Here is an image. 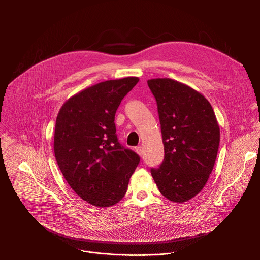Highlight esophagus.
Segmentation results:
<instances>
[{
  "instance_id": "obj_1",
  "label": "esophagus",
  "mask_w": 260,
  "mask_h": 260,
  "mask_svg": "<svg viewBox=\"0 0 260 260\" xmlns=\"http://www.w3.org/2000/svg\"><path fill=\"white\" fill-rule=\"evenodd\" d=\"M136 152H137L140 156H142V155H143V148H142L141 146L136 147Z\"/></svg>"
}]
</instances>
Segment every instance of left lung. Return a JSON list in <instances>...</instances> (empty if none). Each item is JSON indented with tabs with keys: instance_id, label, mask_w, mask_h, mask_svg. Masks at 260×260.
<instances>
[{
	"instance_id": "8db88e82",
	"label": "left lung",
	"mask_w": 260,
	"mask_h": 260,
	"mask_svg": "<svg viewBox=\"0 0 260 260\" xmlns=\"http://www.w3.org/2000/svg\"><path fill=\"white\" fill-rule=\"evenodd\" d=\"M159 116L165 158L151 175L160 193L175 203L196 197L215 165L220 129L209 101L170 78L147 81Z\"/></svg>"
}]
</instances>
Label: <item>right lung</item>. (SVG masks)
Wrapping results in <instances>:
<instances>
[{
	"label": "right lung",
	"instance_id": "add662e5",
	"mask_svg": "<svg viewBox=\"0 0 260 260\" xmlns=\"http://www.w3.org/2000/svg\"><path fill=\"white\" fill-rule=\"evenodd\" d=\"M138 77L108 80L70 98L60 108L54 129V155L71 188L100 208L125 194L140 156L117 139L115 113Z\"/></svg>",
	"mask_w": 260,
	"mask_h": 260
}]
</instances>
